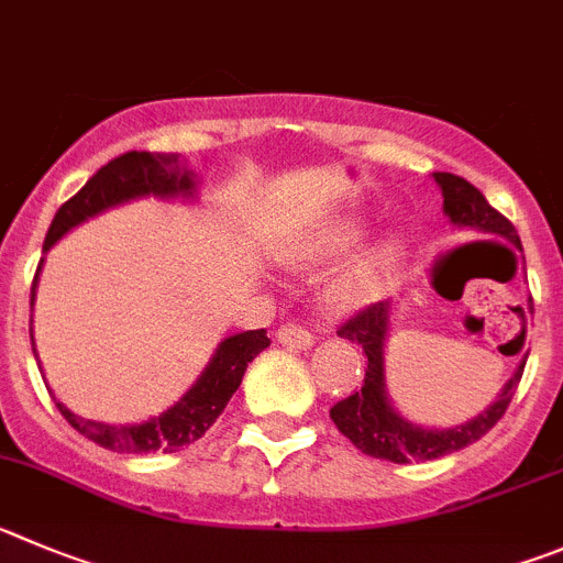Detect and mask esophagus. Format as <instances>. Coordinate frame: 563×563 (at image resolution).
<instances>
[{
  "label": "esophagus",
  "mask_w": 563,
  "mask_h": 563,
  "mask_svg": "<svg viewBox=\"0 0 563 563\" xmlns=\"http://www.w3.org/2000/svg\"><path fill=\"white\" fill-rule=\"evenodd\" d=\"M277 341H280V344H286V346H297V350H306V346L313 344V335L308 333L302 324L286 322V324H280V328H277Z\"/></svg>",
  "instance_id": "obj_1"
}]
</instances>
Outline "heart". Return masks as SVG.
<instances>
[{"instance_id": "1", "label": "heart", "mask_w": 563, "mask_h": 563, "mask_svg": "<svg viewBox=\"0 0 563 563\" xmlns=\"http://www.w3.org/2000/svg\"><path fill=\"white\" fill-rule=\"evenodd\" d=\"M353 241H355L353 230H341V233H335L333 239L324 244V255L344 252ZM391 257H394L391 244L372 246V250H366L364 255L355 257L353 264L346 266V269L335 277L333 286H330V297H333V302H339V306H346V308L364 302V299L380 286L383 275H386V269L391 266Z\"/></svg>"}]
</instances>
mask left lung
<instances>
[{"label":"left lung","instance_id":"8db88e82","mask_svg":"<svg viewBox=\"0 0 563 563\" xmlns=\"http://www.w3.org/2000/svg\"><path fill=\"white\" fill-rule=\"evenodd\" d=\"M433 177L441 188V197H444V213L450 217V222L459 224V228L486 233L492 235V239L514 241V244L522 250L517 228L503 217L500 210L492 208L488 199L483 197L470 180H464V177L459 175H450V172H433ZM530 313H533V302H530ZM386 330L388 302H375V306L361 308L353 317L344 319V322L339 324V330H335L341 339L355 341V344L366 353V375L361 388H355L350 397H344V400H339L330 408V419L335 422V428H339L346 439L353 441L361 453L372 455V459L391 461V464L433 461L441 459V455L459 453V450L470 448L472 441L486 435L488 430L500 422L506 408L511 406L519 380H522L525 358H528V355H525L519 369L514 372V377L506 383L503 394L488 411L470 419L466 424H459V428L428 430L406 422L400 413L394 411L391 402H388L386 377H383ZM525 333H528V319H525ZM519 350H522V346H519Z\"/></svg>","mask_w":563,"mask_h":563}]
</instances>
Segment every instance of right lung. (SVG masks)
Wrapping results in <instances>:
<instances>
[{"label": "right lung", "instance_id": "1", "mask_svg": "<svg viewBox=\"0 0 563 563\" xmlns=\"http://www.w3.org/2000/svg\"><path fill=\"white\" fill-rule=\"evenodd\" d=\"M175 197V194H194L191 172L183 169L180 155H166V152H124V155L113 157L104 163L102 169L68 199L60 205L46 233L44 250H49L63 233L75 228V224L86 222L88 217H97L104 208H113L128 199L146 197ZM41 264L33 277V291H30V306L35 299V286H38ZM269 335L266 330H246V333L230 335L219 344L217 355L210 358L208 369L202 372L191 391L177 402L175 408L163 411L161 417L150 419L141 424H104L82 419L77 413L68 411L66 406L57 402V411L66 417V422L91 439L93 444L113 453H175V450L186 448L191 441L202 439L205 430L222 417L228 408L230 397L235 388L241 386L246 364L255 358L257 353H264L269 346ZM35 353V344H33Z\"/></svg>", "mask_w": 563, "mask_h": 563}]
</instances>
